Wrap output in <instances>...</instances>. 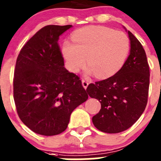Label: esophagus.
Here are the masks:
<instances>
[{"label":"esophagus","instance_id":"1","mask_svg":"<svg viewBox=\"0 0 161 161\" xmlns=\"http://www.w3.org/2000/svg\"><path fill=\"white\" fill-rule=\"evenodd\" d=\"M82 86L84 87V89H86L87 87H88V85H89V82H87L86 80H84V79H82Z\"/></svg>","mask_w":161,"mask_h":161}]
</instances>
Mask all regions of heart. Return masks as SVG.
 <instances>
[{
    "label": "heart",
    "mask_w": 161,
    "mask_h": 161,
    "mask_svg": "<svg viewBox=\"0 0 161 161\" xmlns=\"http://www.w3.org/2000/svg\"><path fill=\"white\" fill-rule=\"evenodd\" d=\"M72 43L65 41L62 55L69 70L78 72L86 64L87 73L97 78L111 77L121 69L130 50L129 39L124 32L100 25H90L75 31Z\"/></svg>",
    "instance_id": "obj_1"
}]
</instances>
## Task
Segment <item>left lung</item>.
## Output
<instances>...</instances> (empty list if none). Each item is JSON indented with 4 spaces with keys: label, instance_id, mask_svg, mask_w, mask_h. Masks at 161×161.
Segmentation results:
<instances>
[{
    "label": "left lung",
    "instance_id": "8db88e82",
    "mask_svg": "<svg viewBox=\"0 0 161 161\" xmlns=\"http://www.w3.org/2000/svg\"><path fill=\"white\" fill-rule=\"evenodd\" d=\"M126 32L131 48L121 69L108 79L90 84L86 89L89 96L101 103V109L92 121L103 132L118 133L129 129L147 103L150 68L147 54L136 37L130 31Z\"/></svg>",
    "mask_w": 161,
    "mask_h": 161
}]
</instances>
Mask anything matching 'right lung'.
<instances>
[{"instance_id":"add662e5","label":"right lung","mask_w":161,"mask_h":161,"mask_svg":"<svg viewBox=\"0 0 161 161\" xmlns=\"http://www.w3.org/2000/svg\"><path fill=\"white\" fill-rule=\"evenodd\" d=\"M71 26H44L17 58L13 81L16 110L22 122L37 134L63 132L72 111L88 99L79 77L64 67L58 46L60 36Z\"/></svg>"}]
</instances>
